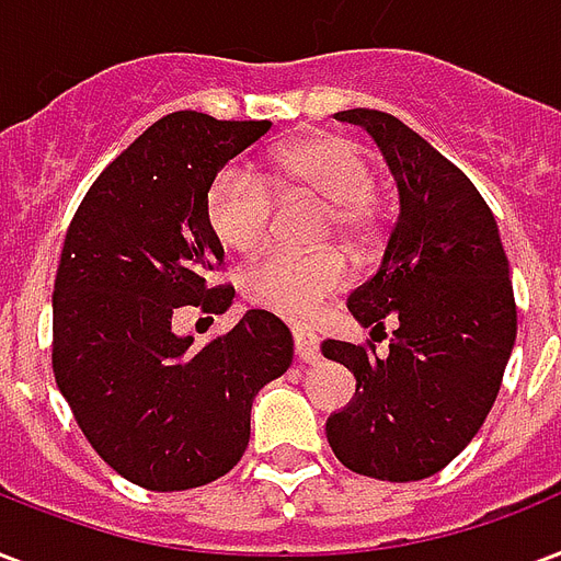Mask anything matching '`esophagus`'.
I'll use <instances>...</instances> for the list:
<instances>
[{
    "label": "esophagus",
    "instance_id": "1",
    "mask_svg": "<svg viewBox=\"0 0 561 561\" xmlns=\"http://www.w3.org/2000/svg\"><path fill=\"white\" fill-rule=\"evenodd\" d=\"M295 336V354H298V359L301 363H319V340L312 336L310 330L307 328H295L293 330Z\"/></svg>",
    "mask_w": 561,
    "mask_h": 561
}]
</instances>
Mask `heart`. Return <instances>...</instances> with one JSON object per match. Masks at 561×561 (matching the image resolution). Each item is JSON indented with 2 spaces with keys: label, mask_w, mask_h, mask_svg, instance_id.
<instances>
[{
  "label": "heart",
  "mask_w": 561,
  "mask_h": 561,
  "mask_svg": "<svg viewBox=\"0 0 561 561\" xmlns=\"http://www.w3.org/2000/svg\"><path fill=\"white\" fill-rule=\"evenodd\" d=\"M324 198L321 237L336 231L351 245L371 240L377 228L375 169L354 142L310 137L275 151L268 181L245 163H228L207 190V225L225 249L249 254L272 228L277 196ZM348 280V263L336 249H268L242 272V293L251 304L284 316H307L321 298Z\"/></svg>",
  "instance_id": "heart-1"
}]
</instances>
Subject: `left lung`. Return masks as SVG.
<instances>
[{
    "instance_id": "obj_1",
    "label": "left lung",
    "mask_w": 561,
    "mask_h": 561,
    "mask_svg": "<svg viewBox=\"0 0 561 561\" xmlns=\"http://www.w3.org/2000/svg\"><path fill=\"white\" fill-rule=\"evenodd\" d=\"M366 128L392 169L401 213L383 260L348 298L375 345L328 340L324 357L357 377V394L328 419V442L357 474L412 483L436 474L483 427L501 392L518 310L497 221L477 186L410 125L383 111L336 114Z\"/></svg>"
}]
</instances>
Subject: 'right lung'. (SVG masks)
<instances>
[{
    "mask_svg": "<svg viewBox=\"0 0 561 561\" xmlns=\"http://www.w3.org/2000/svg\"><path fill=\"white\" fill-rule=\"evenodd\" d=\"M268 119L178 111L107 163L69 221L51 295V368L99 457L149 492H184L231 471L251 438V401L293 363V333L249 310L202 348L172 316H219L225 251L207 190Z\"/></svg>",
    "mask_w": 561,
    "mask_h": 561,
    "instance_id": "1",
    "label": "right lung"
}]
</instances>
